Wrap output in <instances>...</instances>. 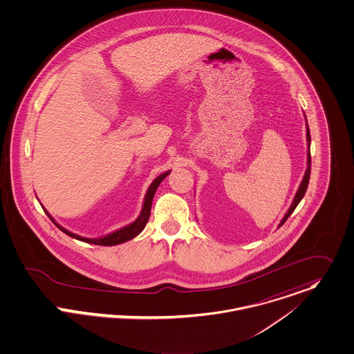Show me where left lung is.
<instances>
[{
	"label": "left lung",
	"instance_id": "left-lung-1",
	"mask_svg": "<svg viewBox=\"0 0 354 354\" xmlns=\"http://www.w3.org/2000/svg\"><path fill=\"white\" fill-rule=\"evenodd\" d=\"M307 142H308V155H307V169H306V174H304V178H303V180H301V183H300V186H299V189H297V193H296V196L293 198V202H292V205H290V207L288 209V212H286V214L283 216V218L281 220V223H279V225H278V228L288 220V217L293 213V210L296 209V206L299 205V202L303 199V196L306 194V192H307V187H308V183H310V175H311V152H310V144H311V134H310V129H308V124H307Z\"/></svg>",
	"mask_w": 354,
	"mask_h": 354
}]
</instances>
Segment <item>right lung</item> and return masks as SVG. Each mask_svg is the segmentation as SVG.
<instances>
[{"mask_svg":"<svg viewBox=\"0 0 354 354\" xmlns=\"http://www.w3.org/2000/svg\"><path fill=\"white\" fill-rule=\"evenodd\" d=\"M167 175H169V171H167V172L158 175V178L151 183V186H149V189H148V192H147V194H145L144 205H142V209H141V213H140L138 218H137L134 223H131V224H129V225L120 228L118 231H114V232H111V234H109V235L102 236V237H97V239L82 237V236L69 232L68 230H65L64 227H61L59 224H57V223L54 221V218H53L47 212H46V214L54 221V224H55L64 234H66V235L71 236V237H73V239H77V240L85 241V243H91V244H97V245H117V244L124 243V241H127V240H131L133 237H136V236L140 235V234L142 232V230L145 228V225H147V223H148V220H149L151 207H152V201H153V196H155V193H156V190H158V185L162 182V179H164Z\"/></svg>","mask_w":354,"mask_h":354,"instance_id":"right-lung-1","label":"right lung"}]
</instances>
